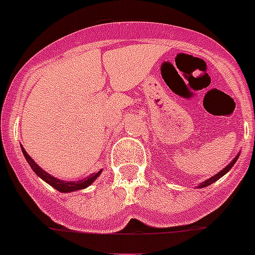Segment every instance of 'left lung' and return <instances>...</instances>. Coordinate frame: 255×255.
Here are the masks:
<instances>
[{"mask_svg": "<svg viewBox=\"0 0 255 255\" xmlns=\"http://www.w3.org/2000/svg\"><path fill=\"white\" fill-rule=\"evenodd\" d=\"M238 156H239V155H237V156H235L234 159H233V162H231L230 164H229V165H226V167L224 168V169L221 170V172H219V173L216 174V176L211 177V178H210V179H207V181L202 182V183H201L200 186H198V188H204V187H206V186H210V184H211V183H214V182H216V181H218L219 178H221V177H223L224 174H226V173H228L229 170L231 169V167H233V165L235 164V162H237Z\"/></svg>", "mask_w": 255, "mask_h": 255, "instance_id": "8db88e82", "label": "left lung"}]
</instances>
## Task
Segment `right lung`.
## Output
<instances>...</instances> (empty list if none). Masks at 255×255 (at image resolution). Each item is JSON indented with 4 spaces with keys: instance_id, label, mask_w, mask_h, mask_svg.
<instances>
[{
    "instance_id": "right-lung-1",
    "label": "right lung",
    "mask_w": 255,
    "mask_h": 255,
    "mask_svg": "<svg viewBox=\"0 0 255 255\" xmlns=\"http://www.w3.org/2000/svg\"><path fill=\"white\" fill-rule=\"evenodd\" d=\"M21 149H22V153H24V156L25 159L27 160V163L30 164V167L32 168V170H34L35 173L37 174V176L40 177L41 179H44V181L46 182V183L50 184L51 187H54L55 190H58L59 192H72V191H77V190H83V188H86L87 186H90L91 183H93V181H95L97 177L100 176V173H101V170H99L97 173H93L91 174L90 177H87V178L82 179V181H78V182H64V181H60V179L58 178H54L53 176H50L49 173H46L45 170L41 169L39 165L36 164V163L34 162V160L31 159V156L29 155V154L26 153V150H25L22 146H21Z\"/></svg>"
}]
</instances>
